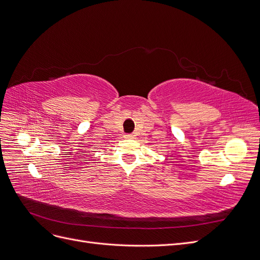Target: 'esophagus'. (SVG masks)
Here are the masks:
<instances>
[{
	"instance_id": "obj_1",
	"label": "esophagus",
	"mask_w": 260,
	"mask_h": 260,
	"mask_svg": "<svg viewBox=\"0 0 260 260\" xmlns=\"http://www.w3.org/2000/svg\"><path fill=\"white\" fill-rule=\"evenodd\" d=\"M136 136L132 135V133H128V135H124V138L125 139H133Z\"/></svg>"
}]
</instances>
